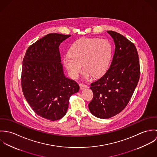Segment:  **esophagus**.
<instances>
[{
	"label": "esophagus",
	"instance_id": "34e87169",
	"mask_svg": "<svg viewBox=\"0 0 157 157\" xmlns=\"http://www.w3.org/2000/svg\"><path fill=\"white\" fill-rule=\"evenodd\" d=\"M80 88L81 90H84V89L88 88V86L86 85H83V84L80 83Z\"/></svg>",
	"mask_w": 157,
	"mask_h": 157
}]
</instances>
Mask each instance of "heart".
<instances>
[{
	"label": "heart",
	"mask_w": 157,
	"mask_h": 157,
	"mask_svg": "<svg viewBox=\"0 0 157 157\" xmlns=\"http://www.w3.org/2000/svg\"><path fill=\"white\" fill-rule=\"evenodd\" d=\"M69 56L63 59V64L74 78L82 71V65L86 76L102 75L108 69L112 57V46L105 39L82 38L69 48Z\"/></svg>",
	"instance_id": "1"
}]
</instances>
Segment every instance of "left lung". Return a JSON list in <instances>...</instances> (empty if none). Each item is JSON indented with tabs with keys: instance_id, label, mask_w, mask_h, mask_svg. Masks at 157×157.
Segmentation results:
<instances>
[{
	"instance_id": "1",
	"label": "left lung",
	"mask_w": 157,
	"mask_h": 157,
	"mask_svg": "<svg viewBox=\"0 0 157 157\" xmlns=\"http://www.w3.org/2000/svg\"><path fill=\"white\" fill-rule=\"evenodd\" d=\"M115 43L109 68L90 84L94 97L88 105L90 113L103 119L121 112L127 106L140 78V62L134 44L121 34L107 31Z\"/></svg>"
}]
</instances>
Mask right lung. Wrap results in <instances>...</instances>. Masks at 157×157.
<instances>
[{"label": "right lung", "mask_w": 157, "mask_h": 157, "mask_svg": "<svg viewBox=\"0 0 157 157\" xmlns=\"http://www.w3.org/2000/svg\"><path fill=\"white\" fill-rule=\"evenodd\" d=\"M71 35L51 33L29 46L23 60L21 83L27 102L38 115L55 121L67 112L79 85L65 77L59 46Z\"/></svg>", "instance_id": "obj_1"}]
</instances>
